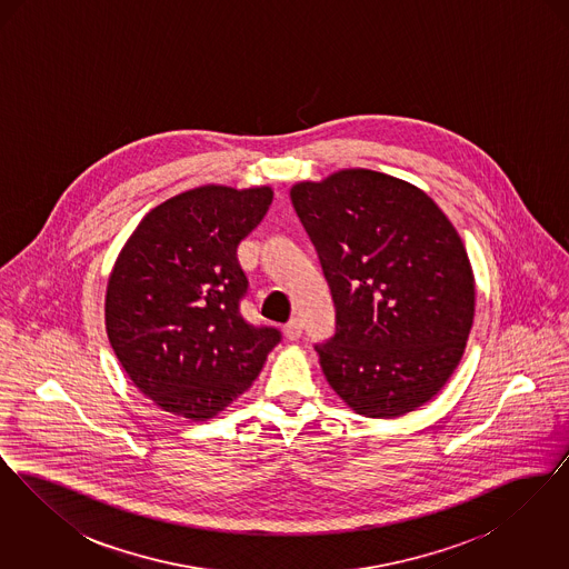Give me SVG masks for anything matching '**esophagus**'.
Instances as JSON below:
<instances>
[{
  "label": "esophagus",
  "mask_w": 569,
  "mask_h": 569,
  "mask_svg": "<svg viewBox=\"0 0 569 569\" xmlns=\"http://www.w3.org/2000/svg\"><path fill=\"white\" fill-rule=\"evenodd\" d=\"M283 332H286V339L297 341L298 337L302 335V322L298 318H292L288 325L283 326Z\"/></svg>",
  "instance_id": "1"
}]
</instances>
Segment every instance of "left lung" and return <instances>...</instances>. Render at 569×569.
Returning a JSON list of instances; mask_svg holds the SVG:
<instances>
[{"instance_id":"1","label":"left lung","mask_w":569,"mask_h":569,"mask_svg":"<svg viewBox=\"0 0 569 569\" xmlns=\"http://www.w3.org/2000/svg\"><path fill=\"white\" fill-rule=\"evenodd\" d=\"M318 251L337 332L318 343L332 390L367 418L425 406L459 367L476 286L459 232L433 200L352 168L290 191Z\"/></svg>"}]
</instances>
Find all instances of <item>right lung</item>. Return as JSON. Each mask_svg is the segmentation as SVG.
I'll use <instances>...</instances> for the list:
<instances>
[{
	"label": "right lung",
	"mask_w": 569,
	"mask_h": 569,
	"mask_svg": "<svg viewBox=\"0 0 569 569\" xmlns=\"http://www.w3.org/2000/svg\"><path fill=\"white\" fill-rule=\"evenodd\" d=\"M271 200V188L183 191L123 244L107 288V332L136 388L163 411L213 418L281 341L277 328L241 316L249 281L237 258Z\"/></svg>",
	"instance_id": "add662e5"
}]
</instances>
